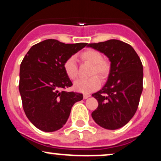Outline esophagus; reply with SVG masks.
Here are the masks:
<instances>
[{"label":"esophagus","instance_id":"esophagus-1","mask_svg":"<svg viewBox=\"0 0 161 161\" xmlns=\"http://www.w3.org/2000/svg\"><path fill=\"white\" fill-rule=\"evenodd\" d=\"M88 97H90L89 95H87V94H84V95H83V98L84 99H87Z\"/></svg>","mask_w":161,"mask_h":161}]
</instances>
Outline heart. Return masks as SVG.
Returning <instances> with one entry per match:
<instances>
[{
    "mask_svg": "<svg viewBox=\"0 0 161 161\" xmlns=\"http://www.w3.org/2000/svg\"><path fill=\"white\" fill-rule=\"evenodd\" d=\"M81 58L85 61L93 64L92 75L97 73L101 77H105L108 75L109 66L106 62L103 60L102 55L98 51L88 50L81 54ZM64 69L66 75L70 79H74L77 75L76 58L74 56L69 57L66 59L64 64ZM101 81L98 76L92 77L88 79H79L74 82V88L75 91L82 93H91L98 89L101 86Z\"/></svg>",
    "mask_w": 161,
    "mask_h": 161,
    "instance_id": "b5f03b06",
    "label": "heart"
}]
</instances>
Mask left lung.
Wrapping results in <instances>:
<instances>
[{
    "mask_svg": "<svg viewBox=\"0 0 161 161\" xmlns=\"http://www.w3.org/2000/svg\"><path fill=\"white\" fill-rule=\"evenodd\" d=\"M103 53L110 62L108 81L92 94L98 102L92 114L97 125L114 130L124 126L138 109L143 89V66L133 47L116 39L88 44Z\"/></svg>",
    "mask_w": 161,
    "mask_h": 161,
    "instance_id": "left-lung-1",
    "label": "left lung"
}]
</instances>
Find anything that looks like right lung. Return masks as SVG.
<instances>
[{"label": "right lung", "instance_id": "obj_1", "mask_svg": "<svg viewBox=\"0 0 161 161\" xmlns=\"http://www.w3.org/2000/svg\"><path fill=\"white\" fill-rule=\"evenodd\" d=\"M87 45L47 39L33 45L23 58L19 85L23 110L40 130L51 132L61 129L73 104L82 100V94L63 90L73 86L64 64Z\"/></svg>", "mask_w": 161, "mask_h": 161}]
</instances>
